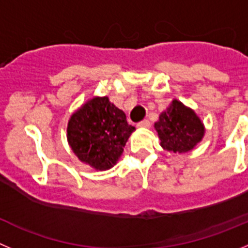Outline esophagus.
Here are the masks:
<instances>
[{"label": "esophagus", "mask_w": 248, "mask_h": 248, "mask_svg": "<svg viewBox=\"0 0 248 248\" xmlns=\"http://www.w3.org/2000/svg\"><path fill=\"white\" fill-rule=\"evenodd\" d=\"M137 127H140V128H148V127H151V122L148 120H142V121L138 122Z\"/></svg>", "instance_id": "34e87169"}]
</instances>
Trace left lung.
<instances>
[{
  "instance_id": "obj_1",
  "label": "left lung",
  "mask_w": 248,
  "mask_h": 248,
  "mask_svg": "<svg viewBox=\"0 0 248 248\" xmlns=\"http://www.w3.org/2000/svg\"><path fill=\"white\" fill-rule=\"evenodd\" d=\"M160 138V146L174 153L193 149L204 136V126L193 110L174 100L168 110L160 113L155 124Z\"/></svg>"
}]
</instances>
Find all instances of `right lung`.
Listing matches in <instances>:
<instances>
[{
  "mask_svg": "<svg viewBox=\"0 0 248 248\" xmlns=\"http://www.w3.org/2000/svg\"><path fill=\"white\" fill-rule=\"evenodd\" d=\"M133 131L124 111L108 97H93L71 116L68 140L81 162L105 170L115 166Z\"/></svg>",
  "mask_w": 248,
  "mask_h": 248,
  "instance_id": "add662e5",
  "label": "right lung"
}]
</instances>
